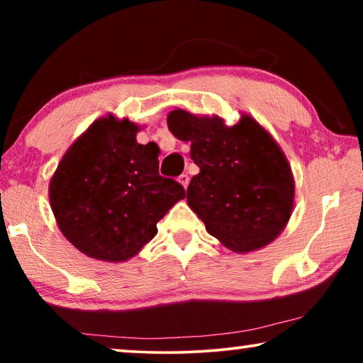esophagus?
I'll list each match as a JSON object with an SVG mask.
<instances>
[{
  "instance_id": "1",
  "label": "esophagus",
  "mask_w": 363,
  "mask_h": 363,
  "mask_svg": "<svg viewBox=\"0 0 363 363\" xmlns=\"http://www.w3.org/2000/svg\"><path fill=\"white\" fill-rule=\"evenodd\" d=\"M179 182H181L182 186H184V189H186V187L189 186V182H190V177H189V174H186V173L181 174V176H179Z\"/></svg>"
}]
</instances>
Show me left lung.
Instances as JSON below:
<instances>
[{
    "instance_id": "obj_1",
    "label": "left lung",
    "mask_w": 363,
    "mask_h": 363,
    "mask_svg": "<svg viewBox=\"0 0 363 363\" xmlns=\"http://www.w3.org/2000/svg\"><path fill=\"white\" fill-rule=\"evenodd\" d=\"M168 128L189 140L200 168L187 187V203L208 233L235 253L274 242L291 216L294 181L272 136L250 115L227 126L219 116L181 108L169 112Z\"/></svg>"
}]
</instances>
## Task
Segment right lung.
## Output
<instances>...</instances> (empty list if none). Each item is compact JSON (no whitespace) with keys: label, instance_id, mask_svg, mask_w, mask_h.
Returning <instances> with one entry per match:
<instances>
[{"label":"right lung","instance_id":"obj_1","mask_svg":"<svg viewBox=\"0 0 363 363\" xmlns=\"http://www.w3.org/2000/svg\"><path fill=\"white\" fill-rule=\"evenodd\" d=\"M113 115L96 120L65 152L49 182L57 225L73 247L107 262L126 261L157 235V223L186 196L158 173L155 143Z\"/></svg>","mask_w":363,"mask_h":363}]
</instances>
